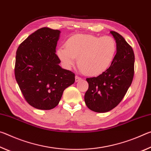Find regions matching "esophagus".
<instances>
[{"mask_svg":"<svg viewBox=\"0 0 151 151\" xmlns=\"http://www.w3.org/2000/svg\"><path fill=\"white\" fill-rule=\"evenodd\" d=\"M81 80H83V78H81V77H79L78 76H75V82H78V81H80Z\"/></svg>","mask_w":151,"mask_h":151,"instance_id":"1","label":"esophagus"}]
</instances>
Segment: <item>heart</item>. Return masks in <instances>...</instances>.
I'll list each match as a JSON object with an SVG mask.
<instances>
[{
  "label": "heart",
  "mask_w": 151,
  "mask_h": 151,
  "mask_svg": "<svg viewBox=\"0 0 151 151\" xmlns=\"http://www.w3.org/2000/svg\"><path fill=\"white\" fill-rule=\"evenodd\" d=\"M65 47L57 50V56L66 68H70L78 58V66L86 75L98 76L105 72L113 62L116 42L111 36L97 37L75 35L68 38Z\"/></svg>",
  "instance_id": "1"
}]
</instances>
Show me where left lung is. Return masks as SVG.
Here are the masks:
<instances>
[{
  "mask_svg": "<svg viewBox=\"0 0 151 151\" xmlns=\"http://www.w3.org/2000/svg\"><path fill=\"white\" fill-rule=\"evenodd\" d=\"M116 42V53L111 66L97 77L87 78L86 105L96 112L111 111L121 103L131 86L134 73V55L122 36L111 31Z\"/></svg>",
  "mask_w": 151,
  "mask_h": 151,
  "instance_id": "1",
  "label": "left lung"
}]
</instances>
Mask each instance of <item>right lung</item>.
Listing matches in <instances>:
<instances>
[{
  "label": "right lung",
  "mask_w": 151,
  "mask_h": 151,
  "mask_svg": "<svg viewBox=\"0 0 151 151\" xmlns=\"http://www.w3.org/2000/svg\"><path fill=\"white\" fill-rule=\"evenodd\" d=\"M60 31L41 28L18 48L14 75L25 100L37 109L58 105L63 91L75 81V73L63 69L56 55Z\"/></svg>",
  "instance_id": "right-lung-1"
}]
</instances>
